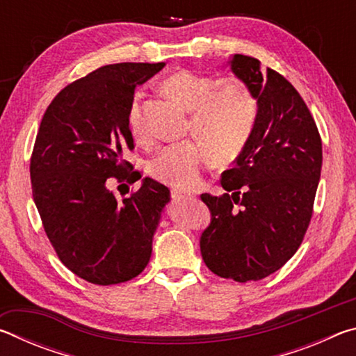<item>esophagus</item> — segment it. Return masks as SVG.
I'll return each mask as SVG.
<instances>
[{
  "label": "esophagus",
  "mask_w": 356,
  "mask_h": 356,
  "mask_svg": "<svg viewBox=\"0 0 356 356\" xmlns=\"http://www.w3.org/2000/svg\"><path fill=\"white\" fill-rule=\"evenodd\" d=\"M171 197H172V201H182V200H185V197H188V195H185V193H182V191L172 190Z\"/></svg>",
  "instance_id": "1"
}]
</instances>
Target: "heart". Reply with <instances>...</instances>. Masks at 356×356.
I'll return each instance as SVG.
<instances>
[{
  "mask_svg": "<svg viewBox=\"0 0 356 356\" xmlns=\"http://www.w3.org/2000/svg\"><path fill=\"white\" fill-rule=\"evenodd\" d=\"M161 89L191 113L188 135L203 144L185 141L163 149L150 163V174L172 188L190 190L200 182L210 154L216 161H229L243 149L256 122V100L236 78L218 80L191 70L172 72ZM129 127L136 141L147 140L140 100L130 106Z\"/></svg>",
  "mask_w": 356,
  "mask_h": 356,
  "instance_id": "b5f03b06",
  "label": "heart"
}]
</instances>
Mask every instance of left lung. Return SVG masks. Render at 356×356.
I'll list each match as a JSON object with an SVG mask.
<instances>
[{"mask_svg": "<svg viewBox=\"0 0 356 356\" xmlns=\"http://www.w3.org/2000/svg\"><path fill=\"white\" fill-rule=\"evenodd\" d=\"M231 70L257 100L256 122L221 196L201 195L210 225L201 254L210 272L237 282L280 270L303 242L321 179L322 140L297 89L256 58L234 55Z\"/></svg>", "mask_w": 356, "mask_h": 356, "instance_id": "8db88e82", "label": "left lung"}]
</instances>
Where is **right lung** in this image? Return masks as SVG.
<instances>
[{
  "instance_id": "1",
  "label": "right lung",
  "mask_w": 356,
  "mask_h": 356,
  "mask_svg": "<svg viewBox=\"0 0 356 356\" xmlns=\"http://www.w3.org/2000/svg\"><path fill=\"white\" fill-rule=\"evenodd\" d=\"M163 67L108 64L67 84L48 105L35 136L29 172L45 234L59 261L92 284L134 280L152 254L170 190L146 177L118 201L106 180L141 179L124 159L135 149L129 110L138 84Z\"/></svg>"
}]
</instances>
